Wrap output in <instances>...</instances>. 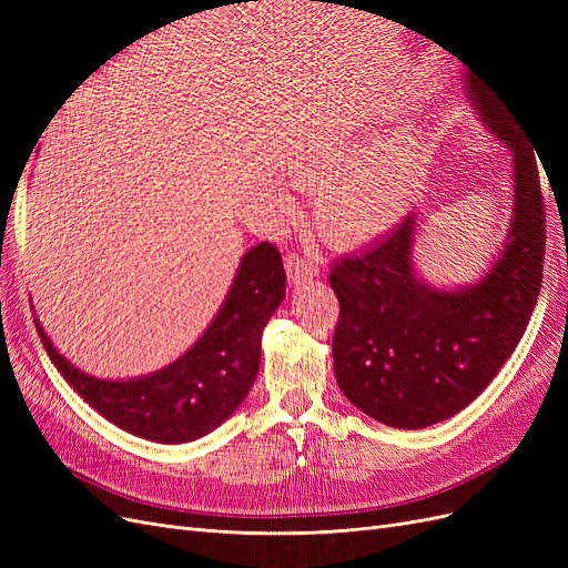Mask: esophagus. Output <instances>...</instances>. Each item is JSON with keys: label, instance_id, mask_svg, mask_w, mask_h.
<instances>
[{"label": "esophagus", "instance_id": "34e87169", "mask_svg": "<svg viewBox=\"0 0 568 568\" xmlns=\"http://www.w3.org/2000/svg\"><path fill=\"white\" fill-rule=\"evenodd\" d=\"M320 265H322V257L317 255V251H296L286 257L288 277L294 284L317 277Z\"/></svg>", "mask_w": 568, "mask_h": 568}]
</instances>
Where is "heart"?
<instances>
[{
  "mask_svg": "<svg viewBox=\"0 0 568 568\" xmlns=\"http://www.w3.org/2000/svg\"><path fill=\"white\" fill-rule=\"evenodd\" d=\"M415 186L417 168L407 153L363 151L320 180L317 211L338 236L372 239L403 217Z\"/></svg>",
  "mask_w": 568,
  "mask_h": 568,
  "instance_id": "1",
  "label": "heart"
}]
</instances>
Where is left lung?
<instances>
[{
	"label": "left lung",
	"instance_id": "1",
	"mask_svg": "<svg viewBox=\"0 0 568 568\" xmlns=\"http://www.w3.org/2000/svg\"><path fill=\"white\" fill-rule=\"evenodd\" d=\"M467 97L511 153V217L500 255L474 284L438 288L415 267L417 213L334 263L341 313L332 355L343 395L395 428L450 419L476 400L521 341L542 282L545 211L532 149L507 101L474 73ZM540 161V156H539Z\"/></svg>",
	"mask_w": 568,
	"mask_h": 568
}]
</instances>
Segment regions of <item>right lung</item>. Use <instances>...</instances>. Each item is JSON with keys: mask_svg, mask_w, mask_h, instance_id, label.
I'll return each mask as SVG.
<instances>
[{"mask_svg": "<svg viewBox=\"0 0 568 568\" xmlns=\"http://www.w3.org/2000/svg\"><path fill=\"white\" fill-rule=\"evenodd\" d=\"M284 294L286 272L277 246H253L194 346L163 369L123 382L78 369L54 348L38 317L36 326L51 363L101 417L132 436L178 445L211 434L244 403L261 365L263 329Z\"/></svg>", "mask_w": 568, "mask_h": 568, "instance_id": "obj_1", "label": "right lung"}]
</instances>
